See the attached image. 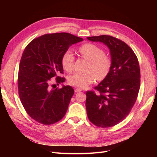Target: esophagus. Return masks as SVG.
I'll return each instance as SVG.
<instances>
[{
	"instance_id": "esophagus-1",
	"label": "esophagus",
	"mask_w": 157,
	"mask_h": 157,
	"mask_svg": "<svg viewBox=\"0 0 157 157\" xmlns=\"http://www.w3.org/2000/svg\"><path fill=\"white\" fill-rule=\"evenodd\" d=\"M81 91H82V90H80V89H79V88H76L75 90V92L76 93L80 92H81Z\"/></svg>"
}]
</instances>
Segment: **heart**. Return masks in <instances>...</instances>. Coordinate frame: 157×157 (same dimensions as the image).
I'll return each instance as SVG.
<instances>
[{"label":"heart","mask_w":157,"mask_h":157,"mask_svg":"<svg viewBox=\"0 0 157 157\" xmlns=\"http://www.w3.org/2000/svg\"><path fill=\"white\" fill-rule=\"evenodd\" d=\"M79 53L83 58L89 61L88 72L75 73L68 78V82L71 86L84 89L93 83L96 79L103 80L109 75L111 68V59L104 54L103 50L93 44H84L80 47ZM74 55L71 50H67L61 58V65L65 71L71 72L73 69Z\"/></svg>","instance_id":"heart-1"}]
</instances>
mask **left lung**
I'll return each mask as SVG.
<instances>
[{
    "instance_id": "obj_1",
    "label": "left lung",
    "mask_w": 157,
    "mask_h": 157,
    "mask_svg": "<svg viewBox=\"0 0 157 157\" xmlns=\"http://www.w3.org/2000/svg\"><path fill=\"white\" fill-rule=\"evenodd\" d=\"M101 42L109 50L111 68L95 87L100 94L86 92V108L90 121L108 128L123 121L134 106L140 87V69L134 52L125 42L109 35L87 37Z\"/></svg>"
}]
</instances>
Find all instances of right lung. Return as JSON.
I'll return each mask as SVG.
<instances>
[{"label":"right lung","mask_w":157,"mask_h":157,"mask_svg":"<svg viewBox=\"0 0 157 157\" xmlns=\"http://www.w3.org/2000/svg\"><path fill=\"white\" fill-rule=\"evenodd\" d=\"M67 33L46 34L33 40L23 52L19 67L18 90L22 105L33 119L43 124H52L67 111L73 88L69 85L51 88L50 79L63 73L61 58L69 47L82 41Z\"/></svg>","instance_id":"1"}]
</instances>
